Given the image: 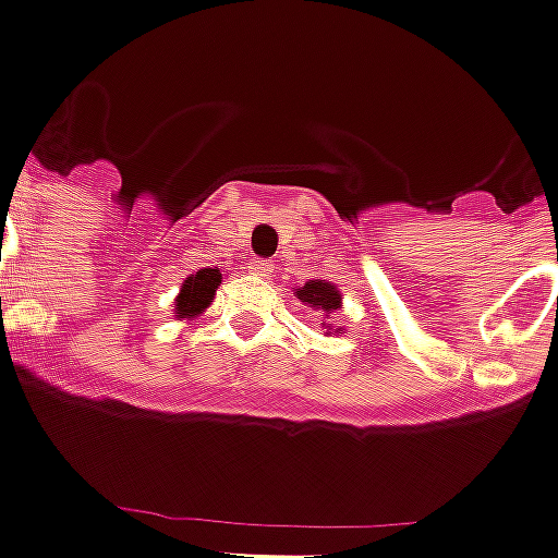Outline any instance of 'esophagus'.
I'll return each mask as SVG.
<instances>
[{
    "label": "esophagus",
    "instance_id": "obj_1",
    "mask_svg": "<svg viewBox=\"0 0 558 558\" xmlns=\"http://www.w3.org/2000/svg\"><path fill=\"white\" fill-rule=\"evenodd\" d=\"M250 268L257 274V277H271V274H274V263L271 260H252Z\"/></svg>",
    "mask_w": 558,
    "mask_h": 558
}]
</instances>
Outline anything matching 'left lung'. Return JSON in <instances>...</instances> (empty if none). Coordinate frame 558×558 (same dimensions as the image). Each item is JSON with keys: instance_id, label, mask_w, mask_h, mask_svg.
Masks as SVG:
<instances>
[{"instance_id": "1", "label": "left lung", "mask_w": 558, "mask_h": 558, "mask_svg": "<svg viewBox=\"0 0 558 558\" xmlns=\"http://www.w3.org/2000/svg\"><path fill=\"white\" fill-rule=\"evenodd\" d=\"M295 295L301 298L303 303H308V306L317 308L319 317H330V314H333L336 308L341 306L339 290H336V287L330 284V281H325V279L306 281L303 287H298Z\"/></svg>"}]
</instances>
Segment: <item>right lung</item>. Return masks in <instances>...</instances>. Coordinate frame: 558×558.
I'll return each mask as SVG.
<instances>
[{
	"label": "right lung",
	"instance_id": "1",
	"mask_svg": "<svg viewBox=\"0 0 558 558\" xmlns=\"http://www.w3.org/2000/svg\"><path fill=\"white\" fill-rule=\"evenodd\" d=\"M217 284H222L217 268H201L197 274H192L184 281V287H181V295L175 298V317H195V314H201L214 301Z\"/></svg>",
	"mask_w": 558,
	"mask_h": 558
}]
</instances>
